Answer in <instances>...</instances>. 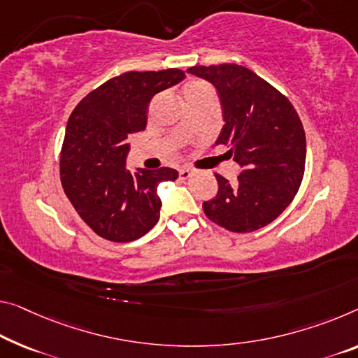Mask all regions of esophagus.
<instances>
[{"instance_id":"1","label":"esophagus","mask_w":358,"mask_h":358,"mask_svg":"<svg viewBox=\"0 0 358 358\" xmlns=\"http://www.w3.org/2000/svg\"><path fill=\"white\" fill-rule=\"evenodd\" d=\"M192 174H194V173H192L189 168H180V169H179V178L182 179V180L192 178Z\"/></svg>"}]
</instances>
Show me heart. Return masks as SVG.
I'll list each match as a JSON object with an SVG mask.
<instances>
[{
  "mask_svg": "<svg viewBox=\"0 0 358 358\" xmlns=\"http://www.w3.org/2000/svg\"><path fill=\"white\" fill-rule=\"evenodd\" d=\"M200 86H205V85H201V83H190V85L185 86L184 91H187V90H194V87H200Z\"/></svg>",
  "mask_w": 358,
  "mask_h": 358,
  "instance_id": "b5f03b06",
  "label": "heart"
}]
</instances>
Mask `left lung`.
<instances>
[{
    "label": "left lung",
    "mask_w": 358,
    "mask_h": 358,
    "mask_svg": "<svg viewBox=\"0 0 358 358\" xmlns=\"http://www.w3.org/2000/svg\"><path fill=\"white\" fill-rule=\"evenodd\" d=\"M189 73L216 87L224 126L216 144L240 164L230 184L216 174L219 190L203 211L232 232L271 224L298 192L306 166V133L294 107L267 81L235 64L190 67Z\"/></svg>",
    "instance_id": "1"
}]
</instances>
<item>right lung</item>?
Returning <instances> with one entry per match:
<instances>
[{
  "label": "right lung",
  "mask_w": 358,
  "mask_h": 358,
  "mask_svg": "<svg viewBox=\"0 0 358 358\" xmlns=\"http://www.w3.org/2000/svg\"><path fill=\"white\" fill-rule=\"evenodd\" d=\"M184 78L178 69L128 71L90 92L71 112L60 179L76 213L102 238L137 240L160 219L158 185L178 179V171H131L126 166L128 137L145 129L150 99Z\"/></svg>",
  "instance_id": "add662e5"
}]
</instances>
